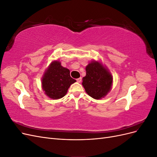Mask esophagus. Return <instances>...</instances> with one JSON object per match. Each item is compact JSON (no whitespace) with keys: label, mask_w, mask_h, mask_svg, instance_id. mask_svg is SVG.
Masks as SVG:
<instances>
[{"label":"esophagus","mask_w":157,"mask_h":157,"mask_svg":"<svg viewBox=\"0 0 157 157\" xmlns=\"http://www.w3.org/2000/svg\"><path fill=\"white\" fill-rule=\"evenodd\" d=\"M77 81L78 82H80L82 81V78L80 77V78H77Z\"/></svg>","instance_id":"obj_1"}]
</instances>
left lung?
I'll return each mask as SVG.
<instances>
[{"instance_id":"left-lung-1","label":"left lung","mask_w":157,"mask_h":157,"mask_svg":"<svg viewBox=\"0 0 157 157\" xmlns=\"http://www.w3.org/2000/svg\"><path fill=\"white\" fill-rule=\"evenodd\" d=\"M86 75L82 78V86L92 98L99 99L110 91L113 78L111 75L98 61H92L86 67Z\"/></svg>"}]
</instances>
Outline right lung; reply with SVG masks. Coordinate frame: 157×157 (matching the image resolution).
Returning a JSON list of instances; mask_svg holds the SVG:
<instances>
[{
    "label": "right lung",
    "instance_id": "add662e5",
    "mask_svg": "<svg viewBox=\"0 0 157 157\" xmlns=\"http://www.w3.org/2000/svg\"><path fill=\"white\" fill-rule=\"evenodd\" d=\"M76 80L71 77L68 69L59 61L52 62L42 79V89L50 98L59 99L65 96L71 84Z\"/></svg>",
    "mask_w": 157,
    "mask_h": 157
}]
</instances>
